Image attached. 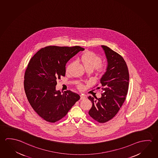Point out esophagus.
I'll return each mask as SVG.
<instances>
[{
  "mask_svg": "<svg viewBox=\"0 0 158 158\" xmlns=\"http://www.w3.org/2000/svg\"><path fill=\"white\" fill-rule=\"evenodd\" d=\"M84 99H85V97L84 96L81 95H80V100H84Z\"/></svg>",
  "mask_w": 158,
  "mask_h": 158,
  "instance_id": "1",
  "label": "esophagus"
}]
</instances>
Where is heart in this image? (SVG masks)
I'll return each instance as SVG.
<instances>
[{
    "instance_id": "1",
    "label": "heart",
    "mask_w": 158,
    "mask_h": 158,
    "mask_svg": "<svg viewBox=\"0 0 158 158\" xmlns=\"http://www.w3.org/2000/svg\"><path fill=\"white\" fill-rule=\"evenodd\" d=\"M79 60L84 65L86 69L93 70L95 68L96 70L99 73H103L106 71L107 69V64L104 63H101L102 58L98 54L91 51H86L79 58ZM74 64V62H70L68 63L66 68L65 71L68 72L70 70V68ZM84 85L82 84H79L78 88L79 89H82Z\"/></svg>"
}]
</instances>
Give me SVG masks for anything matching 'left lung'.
Segmentation results:
<instances>
[{"label": "left lung", "instance_id": "1", "mask_svg": "<svg viewBox=\"0 0 158 158\" xmlns=\"http://www.w3.org/2000/svg\"><path fill=\"white\" fill-rule=\"evenodd\" d=\"M101 46L108 62L106 72L100 79L102 93L100 98H95V100L89 96L88 98L93 104L89 115L96 121L103 123L112 119L124 103L128 90L129 76L123 58L108 47Z\"/></svg>", "mask_w": 158, "mask_h": 158}]
</instances>
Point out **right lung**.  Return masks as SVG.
Segmentation results:
<instances>
[{
	"mask_svg": "<svg viewBox=\"0 0 158 158\" xmlns=\"http://www.w3.org/2000/svg\"><path fill=\"white\" fill-rule=\"evenodd\" d=\"M84 48L78 46H49L40 49L29 61L24 75V89L34 111L45 121L54 123L67 114L80 99L72 91L56 90L57 80L65 74V64Z\"/></svg>",
	"mask_w": 158,
	"mask_h": 158,
	"instance_id": "right-lung-1",
	"label": "right lung"
}]
</instances>
